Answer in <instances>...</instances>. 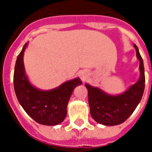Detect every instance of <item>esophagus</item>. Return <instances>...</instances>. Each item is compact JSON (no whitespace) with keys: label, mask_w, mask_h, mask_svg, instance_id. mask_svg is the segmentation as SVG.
<instances>
[{"label":"esophagus","mask_w":152,"mask_h":152,"mask_svg":"<svg viewBox=\"0 0 152 152\" xmlns=\"http://www.w3.org/2000/svg\"><path fill=\"white\" fill-rule=\"evenodd\" d=\"M80 76H81V78L83 79V80H85L86 76H86V74L84 73V72H82Z\"/></svg>","instance_id":"esophagus-1"}]
</instances>
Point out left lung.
<instances>
[{"label": "left lung", "mask_w": 152, "mask_h": 152, "mask_svg": "<svg viewBox=\"0 0 152 152\" xmlns=\"http://www.w3.org/2000/svg\"><path fill=\"white\" fill-rule=\"evenodd\" d=\"M137 57L140 61L139 80L127 91L118 95H111L99 88L88 83L85 86L88 91V102L91 115L98 123L104 125H118L129 118L141 100L145 87L144 62L138 47L133 44Z\"/></svg>", "instance_id": "8db88e82"}]
</instances>
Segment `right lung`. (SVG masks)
Listing matches in <instances>:
<instances>
[{"instance_id":"1","label":"right lung","mask_w":152,"mask_h":152,"mask_svg":"<svg viewBox=\"0 0 152 152\" xmlns=\"http://www.w3.org/2000/svg\"><path fill=\"white\" fill-rule=\"evenodd\" d=\"M27 46L26 43L18 55L15 65L13 83L17 99L26 113L36 122L44 125H57L64 120L72 93L82 82L77 77L50 91L34 88L25 73L23 54Z\"/></svg>"}]
</instances>
